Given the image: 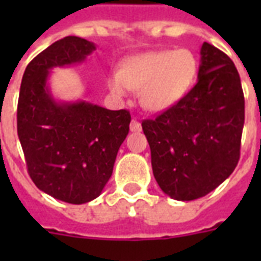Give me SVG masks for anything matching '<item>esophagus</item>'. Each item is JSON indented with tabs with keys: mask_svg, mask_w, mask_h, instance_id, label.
<instances>
[{
	"mask_svg": "<svg viewBox=\"0 0 261 261\" xmlns=\"http://www.w3.org/2000/svg\"><path fill=\"white\" fill-rule=\"evenodd\" d=\"M130 130L133 131V133H139V131L142 130V126H141V123H139L138 120L133 119L130 124Z\"/></svg>",
	"mask_w": 261,
	"mask_h": 261,
	"instance_id": "1",
	"label": "esophagus"
}]
</instances>
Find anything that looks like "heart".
Returning a JSON list of instances; mask_svg holds the SVG:
<instances>
[{
    "label": "heart",
    "instance_id": "1",
    "mask_svg": "<svg viewBox=\"0 0 261 261\" xmlns=\"http://www.w3.org/2000/svg\"><path fill=\"white\" fill-rule=\"evenodd\" d=\"M196 71L198 62L186 48L150 51L124 59L118 74L107 79V87L116 98L126 97L128 89L139 90L145 110L164 112L186 96Z\"/></svg>",
    "mask_w": 261,
    "mask_h": 261
}]
</instances>
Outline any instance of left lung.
Returning <instances> with one entry per match:
<instances>
[{"label": "left lung", "instance_id": "1", "mask_svg": "<svg viewBox=\"0 0 261 261\" xmlns=\"http://www.w3.org/2000/svg\"><path fill=\"white\" fill-rule=\"evenodd\" d=\"M244 118L234 63L204 42L196 85L154 120L142 122L160 188L176 200H194L215 190L237 167Z\"/></svg>", "mask_w": 261, "mask_h": 261}]
</instances>
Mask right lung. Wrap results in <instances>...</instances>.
<instances>
[{
    "mask_svg": "<svg viewBox=\"0 0 261 261\" xmlns=\"http://www.w3.org/2000/svg\"><path fill=\"white\" fill-rule=\"evenodd\" d=\"M94 50L79 36L53 43L28 63L18 96L17 134L28 173L39 190L71 204L101 194L130 130L128 111L57 101L48 88L54 67L84 62Z\"/></svg>",
    "mask_w": 261,
    "mask_h": 261,
    "instance_id": "right-lung-1",
    "label": "right lung"
}]
</instances>
